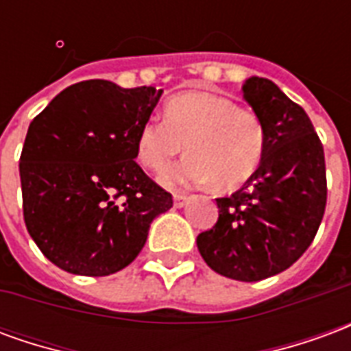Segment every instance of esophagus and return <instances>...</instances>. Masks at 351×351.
<instances>
[{
	"label": "esophagus",
	"instance_id": "1",
	"mask_svg": "<svg viewBox=\"0 0 351 351\" xmlns=\"http://www.w3.org/2000/svg\"><path fill=\"white\" fill-rule=\"evenodd\" d=\"M173 201H175L176 208H182V206L188 203V195H182V193H175V195H173Z\"/></svg>",
	"mask_w": 351,
	"mask_h": 351
}]
</instances>
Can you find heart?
<instances>
[{
    "label": "heart",
    "instance_id": "b5f03b06",
    "mask_svg": "<svg viewBox=\"0 0 351 351\" xmlns=\"http://www.w3.org/2000/svg\"><path fill=\"white\" fill-rule=\"evenodd\" d=\"M184 145L190 156L169 169L161 182L184 188L214 180L220 190H235L258 171L267 131L254 110L237 107L223 95L184 92L165 103L163 120L141 123L135 152L146 169L161 173Z\"/></svg>",
    "mask_w": 351,
    "mask_h": 351
}]
</instances>
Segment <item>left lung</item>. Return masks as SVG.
<instances>
[{
	"mask_svg": "<svg viewBox=\"0 0 351 351\" xmlns=\"http://www.w3.org/2000/svg\"><path fill=\"white\" fill-rule=\"evenodd\" d=\"M243 95L267 131L263 160L241 190L216 199L218 221L197 237V248L221 276L259 282L286 271L312 244L327 178L324 146L302 107L261 77L246 80Z\"/></svg>",
	"mask_w": 351,
	"mask_h": 351,
	"instance_id": "8db88e82",
	"label": "left lung"
}]
</instances>
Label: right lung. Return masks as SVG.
Returning a JSON list of instances; mask_svg holds the SVG:
<instances>
[{
  "label": "right lung",
  "instance_id": "1",
  "mask_svg": "<svg viewBox=\"0 0 351 351\" xmlns=\"http://www.w3.org/2000/svg\"><path fill=\"white\" fill-rule=\"evenodd\" d=\"M163 90L84 80L35 116L20 156L27 233L45 258L108 276L137 258L156 216L173 206L135 161V138Z\"/></svg>",
  "mask_w": 351,
  "mask_h": 351
}]
</instances>
